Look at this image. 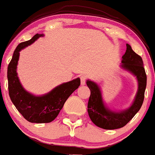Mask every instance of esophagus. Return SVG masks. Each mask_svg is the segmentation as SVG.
Here are the masks:
<instances>
[{"label":"esophagus","mask_w":155,"mask_h":155,"mask_svg":"<svg viewBox=\"0 0 155 155\" xmlns=\"http://www.w3.org/2000/svg\"><path fill=\"white\" fill-rule=\"evenodd\" d=\"M86 79H87V76H84V75H82V76H80L81 84H82V85H84V84H85Z\"/></svg>","instance_id":"esophagus-1"}]
</instances>
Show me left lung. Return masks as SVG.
I'll return each instance as SVG.
<instances>
[{
	"label": "left lung",
	"mask_w": 155,
	"mask_h": 155,
	"mask_svg": "<svg viewBox=\"0 0 155 155\" xmlns=\"http://www.w3.org/2000/svg\"><path fill=\"white\" fill-rule=\"evenodd\" d=\"M126 51L122 57L120 68L136 77L138 88L131 105L124 110H113L105 105L102 91L97 83L87 79V85L91 90L87 104V112L91 121L97 126L107 130L117 129L125 126L139 111L144 100L146 77L143 59L126 44Z\"/></svg>",
	"instance_id": "left-lung-1"
}]
</instances>
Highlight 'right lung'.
<instances>
[{"label": "right lung", "instance_id": "add662e5", "mask_svg": "<svg viewBox=\"0 0 155 155\" xmlns=\"http://www.w3.org/2000/svg\"><path fill=\"white\" fill-rule=\"evenodd\" d=\"M41 36H44V34L37 33L30 40L19 44L15 50L7 70L8 88L11 101L27 121L34 123H48L54 120L68 97L80 85V79L76 78L56 86L44 95H34L24 89L17 73L20 51Z\"/></svg>", "mask_w": 155, "mask_h": 155}]
</instances>
